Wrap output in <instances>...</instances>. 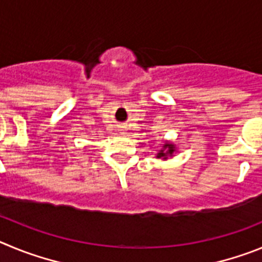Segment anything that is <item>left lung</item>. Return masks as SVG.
Segmentation results:
<instances>
[{
	"label": "left lung",
	"instance_id": "8db88e82",
	"mask_svg": "<svg viewBox=\"0 0 262 262\" xmlns=\"http://www.w3.org/2000/svg\"><path fill=\"white\" fill-rule=\"evenodd\" d=\"M175 152V146L172 145V143H166L163 146L162 150H159V152L157 154L158 159H167L168 157H172Z\"/></svg>",
	"mask_w": 262,
	"mask_h": 262
}]
</instances>
